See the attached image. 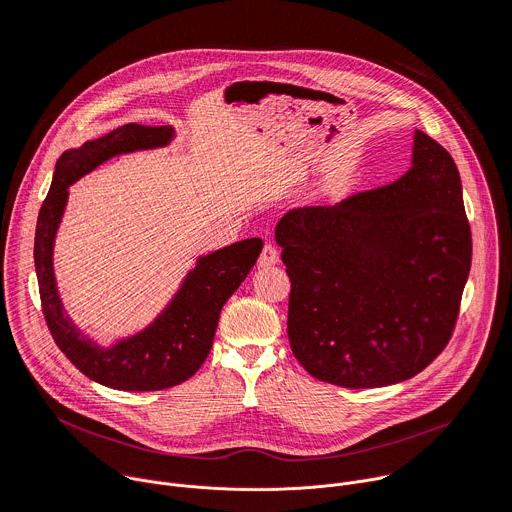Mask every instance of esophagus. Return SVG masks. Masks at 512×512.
Wrapping results in <instances>:
<instances>
[{
	"label": "esophagus",
	"mask_w": 512,
	"mask_h": 512,
	"mask_svg": "<svg viewBox=\"0 0 512 512\" xmlns=\"http://www.w3.org/2000/svg\"><path fill=\"white\" fill-rule=\"evenodd\" d=\"M279 261V253H277V249L273 247V245H265L263 247V251H261V255H259V267H271V265H275Z\"/></svg>",
	"instance_id": "obj_1"
}]
</instances>
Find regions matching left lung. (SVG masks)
<instances>
[{
	"instance_id": "8db88e82",
	"label": "left lung",
	"mask_w": 512,
	"mask_h": 512,
	"mask_svg": "<svg viewBox=\"0 0 512 512\" xmlns=\"http://www.w3.org/2000/svg\"><path fill=\"white\" fill-rule=\"evenodd\" d=\"M275 241L291 281L289 344L312 377L387 387L446 348L472 235L460 172L427 133L415 129L411 168L397 182L289 210Z\"/></svg>"
}]
</instances>
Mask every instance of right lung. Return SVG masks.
I'll use <instances>...</instances> for the list:
<instances>
[{"mask_svg":"<svg viewBox=\"0 0 512 512\" xmlns=\"http://www.w3.org/2000/svg\"><path fill=\"white\" fill-rule=\"evenodd\" d=\"M174 135L172 125L127 123L99 139L85 141L81 148L66 150L56 162L48 196L38 214L34 265L48 330L56 346L83 375L117 391H160L190 379L212 348L223 306L245 281L263 249L261 239H245L200 255L162 314L150 326L111 346H101L68 318L52 267L68 186L115 156L166 148Z\"/></svg>","mask_w":512,"mask_h":512,"instance_id":"right-lung-1","label":"right lung"}]
</instances>
